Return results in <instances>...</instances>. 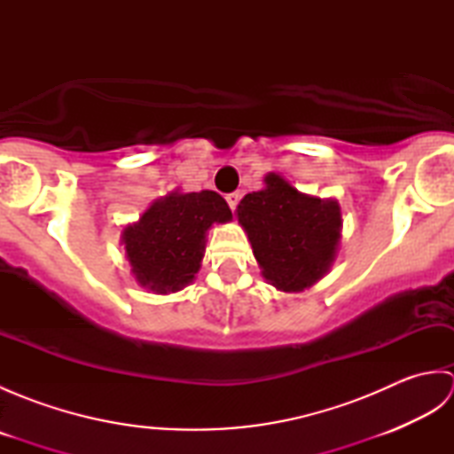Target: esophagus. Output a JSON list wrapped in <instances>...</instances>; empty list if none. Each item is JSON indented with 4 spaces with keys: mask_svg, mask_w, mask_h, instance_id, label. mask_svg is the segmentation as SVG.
<instances>
[{
    "mask_svg": "<svg viewBox=\"0 0 454 454\" xmlns=\"http://www.w3.org/2000/svg\"><path fill=\"white\" fill-rule=\"evenodd\" d=\"M226 202H228V207H230V210H236L238 208V202H239V192H228L226 195Z\"/></svg>",
    "mask_w": 454,
    "mask_h": 454,
    "instance_id": "34e87169",
    "label": "esophagus"
}]
</instances>
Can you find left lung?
<instances>
[{
    "instance_id": "obj_1",
    "label": "left lung",
    "mask_w": 454,
    "mask_h": 454,
    "mask_svg": "<svg viewBox=\"0 0 454 454\" xmlns=\"http://www.w3.org/2000/svg\"><path fill=\"white\" fill-rule=\"evenodd\" d=\"M238 222L263 277L285 293L314 285L330 269L341 236L335 200L302 195L277 173L265 177V189L239 200Z\"/></svg>"
}]
</instances>
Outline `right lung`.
Wrapping results in <instances>:
<instances>
[{"label":"right lung","mask_w":454,"mask_h":454,"mask_svg":"<svg viewBox=\"0 0 454 454\" xmlns=\"http://www.w3.org/2000/svg\"><path fill=\"white\" fill-rule=\"evenodd\" d=\"M230 218L232 210L215 191L171 192L156 200L140 222L122 232L132 273L153 293L179 291L199 271L212 222Z\"/></svg>","instance_id":"obj_1"}]
</instances>
